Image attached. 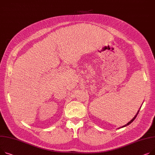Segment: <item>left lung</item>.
<instances>
[{
  "label": "left lung",
  "instance_id": "left-lung-1",
  "mask_svg": "<svg viewBox=\"0 0 155 155\" xmlns=\"http://www.w3.org/2000/svg\"><path fill=\"white\" fill-rule=\"evenodd\" d=\"M138 113H139V111L137 112V115L135 116V117H134V118L131 120H130V121H129L128 123H127V125H124V126H123L122 127H126V126H127V125H130V123H131L134 120H135V119L136 118V117H137V115L138 114Z\"/></svg>",
  "mask_w": 155,
  "mask_h": 155
}]
</instances>
